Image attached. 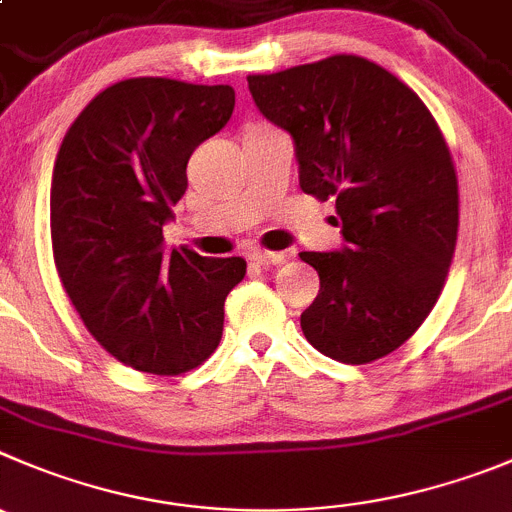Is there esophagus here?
Here are the masks:
<instances>
[{
    "label": "esophagus",
    "mask_w": 512,
    "mask_h": 512,
    "mask_svg": "<svg viewBox=\"0 0 512 512\" xmlns=\"http://www.w3.org/2000/svg\"><path fill=\"white\" fill-rule=\"evenodd\" d=\"M248 259L253 261V264H259V266H279L284 264L286 261V253L284 251H251L248 253Z\"/></svg>",
    "instance_id": "34e87169"
}]
</instances>
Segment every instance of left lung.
<instances>
[{
	"instance_id": "8db88e82",
	"label": "left lung",
	"mask_w": 512,
	"mask_h": 512,
	"mask_svg": "<svg viewBox=\"0 0 512 512\" xmlns=\"http://www.w3.org/2000/svg\"><path fill=\"white\" fill-rule=\"evenodd\" d=\"M248 90L294 140L301 191L337 201L342 248L299 253L321 284L301 332L337 362L387 357L427 319L455 253L457 178L435 118L357 55L248 75Z\"/></svg>"
}]
</instances>
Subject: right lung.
<instances>
[{"mask_svg": "<svg viewBox=\"0 0 512 512\" xmlns=\"http://www.w3.org/2000/svg\"><path fill=\"white\" fill-rule=\"evenodd\" d=\"M231 85L135 77L77 115L55 160L57 274L92 337L128 367L180 374L206 362L246 261L165 248L193 150L228 123Z\"/></svg>", "mask_w": 512, "mask_h": 512, "instance_id": "add662e5", "label": "right lung"}]
</instances>
